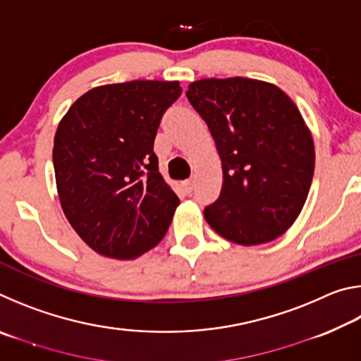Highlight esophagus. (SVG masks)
<instances>
[{
	"instance_id": "esophagus-1",
	"label": "esophagus",
	"mask_w": 361,
	"mask_h": 361,
	"mask_svg": "<svg viewBox=\"0 0 361 361\" xmlns=\"http://www.w3.org/2000/svg\"><path fill=\"white\" fill-rule=\"evenodd\" d=\"M181 186H183V189H185V191L189 194V192L192 191L194 180H192V178H188V180H185V181H181Z\"/></svg>"
}]
</instances>
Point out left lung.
Wrapping results in <instances>:
<instances>
[{
	"mask_svg": "<svg viewBox=\"0 0 361 361\" xmlns=\"http://www.w3.org/2000/svg\"><path fill=\"white\" fill-rule=\"evenodd\" d=\"M186 97L215 140L221 159L219 197L204 210L213 231L239 245L276 240L296 221L315 167L302 114L276 84L207 78Z\"/></svg>",
	"mask_w": 361,
	"mask_h": 361,
	"instance_id": "left-lung-1",
	"label": "left lung"
}]
</instances>
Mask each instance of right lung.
Here are the masks:
<instances>
[{"mask_svg":"<svg viewBox=\"0 0 361 361\" xmlns=\"http://www.w3.org/2000/svg\"><path fill=\"white\" fill-rule=\"evenodd\" d=\"M181 95L178 81L99 85L73 103L54 138L60 205L102 256L135 259L166 235L180 199L152 151L159 122Z\"/></svg>","mask_w":361,"mask_h":361,"instance_id":"add662e5","label":"right lung"}]
</instances>
